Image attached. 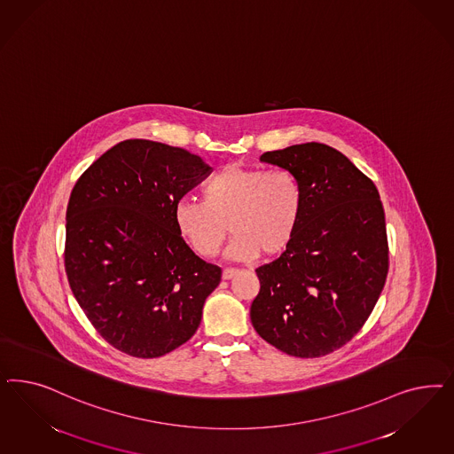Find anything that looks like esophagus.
Wrapping results in <instances>:
<instances>
[{
	"label": "esophagus",
	"instance_id": "34e87169",
	"mask_svg": "<svg viewBox=\"0 0 454 454\" xmlns=\"http://www.w3.org/2000/svg\"><path fill=\"white\" fill-rule=\"evenodd\" d=\"M237 272H239L237 269H223L222 278H223V280H231L234 276H237Z\"/></svg>",
	"mask_w": 454,
	"mask_h": 454
}]
</instances>
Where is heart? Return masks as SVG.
Here are the masks:
<instances>
[{"instance_id":"b5f03b06","label":"heart","mask_w":454,"mask_h":454,"mask_svg":"<svg viewBox=\"0 0 454 454\" xmlns=\"http://www.w3.org/2000/svg\"><path fill=\"white\" fill-rule=\"evenodd\" d=\"M204 202L182 199L174 208L176 231L202 257L219 252L235 234L234 261L274 257L289 247L302 215V189L287 170L227 165L202 187Z\"/></svg>"}]
</instances>
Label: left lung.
<instances>
[{
  "label": "left lung",
  "instance_id": "8db88e82",
  "mask_svg": "<svg viewBox=\"0 0 454 454\" xmlns=\"http://www.w3.org/2000/svg\"><path fill=\"white\" fill-rule=\"evenodd\" d=\"M261 161L299 180L302 215L286 252L255 270L250 321L280 351L321 357L361 331L382 293L389 250L380 192L317 142L265 152Z\"/></svg>",
  "mask_w": 454,
  "mask_h": 454
}]
</instances>
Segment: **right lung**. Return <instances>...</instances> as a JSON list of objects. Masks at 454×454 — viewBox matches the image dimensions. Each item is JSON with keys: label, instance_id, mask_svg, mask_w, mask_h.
I'll list each match as a JSON object with an SVG mask.
<instances>
[{"label": "right lung", "instance_id": "obj_1", "mask_svg": "<svg viewBox=\"0 0 454 454\" xmlns=\"http://www.w3.org/2000/svg\"><path fill=\"white\" fill-rule=\"evenodd\" d=\"M212 168L199 155L125 140L93 161L67 208L65 270L100 336L133 357H160L200 325L222 270L185 244L176 204Z\"/></svg>", "mask_w": 454, "mask_h": 454}]
</instances>
